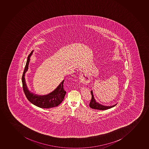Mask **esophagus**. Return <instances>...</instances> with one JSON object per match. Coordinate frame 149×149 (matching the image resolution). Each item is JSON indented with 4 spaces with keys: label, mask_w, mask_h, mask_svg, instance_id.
<instances>
[{
    "label": "esophagus",
    "mask_w": 149,
    "mask_h": 149,
    "mask_svg": "<svg viewBox=\"0 0 149 149\" xmlns=\"http://www.w3.org/2000/svg\"><path fill=\"white\" fill-rule=\"evenodd\" d=\"M80 82L84 84L89 83L90 82V78L86 71H83L80 74Z\"/></svg>",
    "instance_id": "1"
}]
</instances>
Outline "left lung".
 <instances>
[{"instance_id":"8db88e82","label":"left lung","mask_w":149,"mask_h":149,"mask_svg":"<svg viewBox=\"0 0 149 149\" xmlns=\"http://www.w3.org/2000/svg\"><path fill=\"white\" fill-rule=\"evenodd\" d=\"M91 99L90 104H89V106H90V107L92 108V109H97V110H105L110 109L111 108L114 107V106H115L117 105V104H116L114 105L111 106L103 105L102 104H100L97 102H96L92 91H91Z\"/></svg>"}]
</instances>
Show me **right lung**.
Here are the masks:
<instances>
[{
  "instance_id": "add662e5",
  "label": "right lung",
  "mask_w": 149,
  "mask_h": 149,
  "mask_svg": "<svg viewBox=\"0 0 149 149\" xmlns=\"http://www.w3.org/2000/svg\"><path fill=\"white\" fill-rule=\"evenodd\" d=\"M32 51L27 57L26 66L22 76V88L27 99L30 102L41 108H51L59 105L64 99L66 91L64 90L63 83L64 80L59 84L54 91L45 95H38L31 93L27 88L25 80V74L28 70L30 58L32 55Z\"/></svg>"
}]
</instances>
